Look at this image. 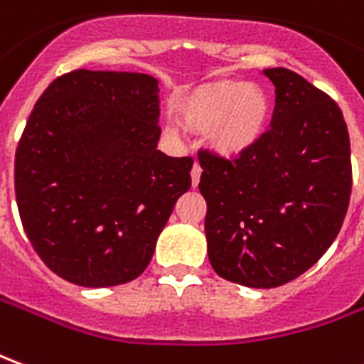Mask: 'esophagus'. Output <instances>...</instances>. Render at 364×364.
<instances>
[{"label":"esophagus","mask_w":364,"mask_h":364,"mask_svg":"<svg viewBox=\"0 0 364 364\" xmlns=\"http://www.w3.org/2000/svg\"><path fill=\"white\" fill-rule=\"evenodd\" d=\"M200 173H203V169H200V165H199V164L193 165V169H191V181H193V187H197V185H199Z\"/></svg>","instance_id":"esophagus-1"}]
</instances>
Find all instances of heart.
Masks as SVG:
<instances>
[{"instance_id":"1","label":"heart","mask_w":364,"mask_h":364,"mask_svg":"<svg viewBox=\"0 0 364 364\" xmlns=\"http://www.w3.org/2000/svg\"><path fill=\"white\" fill-rule=\"evenodd\" d=\"M181 112L189 128L207 132L217 151L235 156L262 136L270 118V98L262 86L226 80L197 90Z\"/></svg>"}]
</instances>
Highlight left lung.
Here are the masks:
<instances>
[{
  "mask_svg": "<svg viewBox=\"0 0 364 364\" xmlns=\"http://www.w3.org/2000/svg\"><path fill=\"white\" fill-rule=\"evenodd\" d=\"M270 129L235 159L200 149L208 260L220 278L278 288L319 260L341 230L353 185L350 141L329 94L288 68Z\"/></svg>",
  "mask_w": 364,
  "mask_h": 364,
  "instance_id": "1",
  "label": "left lung"
}]
</instances>
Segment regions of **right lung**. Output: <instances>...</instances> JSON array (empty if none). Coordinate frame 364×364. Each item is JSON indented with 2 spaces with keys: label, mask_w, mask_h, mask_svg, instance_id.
<instances>
[{
  "label": "right lung",
  "mask_w": 364,
  "mask_h": 364,
  "mask_svg": "<svg viewBox=\"0 0 364 364\" xmlns=\"http://www.w3.org/2000/svg\"><path fill=\"white\" fill-rule=\"evenodd\" d=\"M157 80L139 73L78 68L41 94L15 151V197L63 279L108 288L147 268L193 167L157 149Z\"/></svg>",
  "instance_id": "obj_1"
}]
</instances>
